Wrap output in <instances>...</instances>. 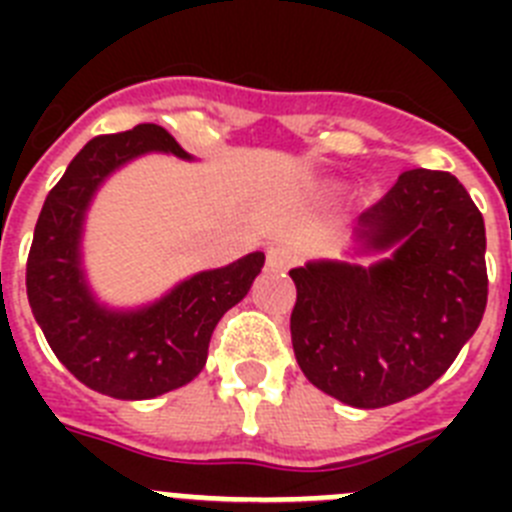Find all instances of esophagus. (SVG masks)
I'll return each instance as SVG.
<instances>
[{"label":"esophagus","instance_id":"obj_1","mask_svg":"<svg viewBox=\"0 0 512 512\" xmlns=\"http://www.w3.org/2000/svg\"><path fill=\"white\" fill-rule=\"evenodd\" d=\"M295 259H297L295 248L287 246V243H277V246L266 248V266H269L271 271L289 269V266L295 264Z\"/></svg>","mask_w":512,"mask_h":512}]
</instances>
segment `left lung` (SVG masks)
Here are the masks:
<instances>
[{"mask_svg": "<svg viewBox=\"0 0 512 512\" xmlns=\"http://www.w3.org/2000/svg\"><path fill=\"white\" fill-rule=\"evenodd\" d=\"M369 269L310 261L289 271L297 364L351 408L428 390L474 336L487 305L485 220L449 171L410 169L359 217Z\"/></svg>", "mask_w": 512, "mask_h": 512, "instance_id": "1", "label": "left lung"}]
</instances>
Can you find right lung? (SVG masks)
<instances>
[{
  "mask_svg": "<svg viewBox=\"0 0 512 512\" xmlns=\"http://www.w3.org/2000/svg\"><path fill=\"white\" fill-rule=\"evenodd\" d=\"M148 151L189 158L161 125L97 135L48 192L27 256V300L66 369L89 390L117 400H151L192 382L207 361L212 330L243 300L264 266L248 253L223 269L200 271L138 310H107L81 271V225L99 184Z\"/></svg>",
  "mask_w": 512,
  "mask_h": 512,
  "instance_id": "1",
  "label": "right lung"
}]
</instances>
